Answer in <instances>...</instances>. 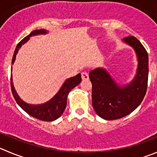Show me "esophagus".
<instances>
[{"instance_id": "34e87169", "label": "esophagus", "mask_w": 157, "mask_h": 157, "mask_svg": "<svg viewBox=\"0 0 157 157\" xmlns=\"http://www.w3.org/2000/svg\"><path fill=\"white\" fill-rule=\"evenodd\" d=\"M82 78L83 80H88L89 79V75L87 72H82Z\"/></svg>"}]
</instances>
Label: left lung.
Listing matches in <instances>:
<instances>
[{
	"label": "left lung",
	"instance_id": "left-lung-1",
	"mask_svg": "<svg viewBox=\"0 0 157 157\" xmlns=\"http://www.w3.org/2000/svg\"><path fill=\"white\" fill-rule=\"evenodd\" d=\"M122 41L131 46L136 55V74L129 84H118L103 68L89 72L92 85V106L98 116L105 120L120 119L133 112L143 101L147 89L149 74L148 54L134 36Z\"/></svg>",
	"mask_w": 157,
	"mask_h": 157
}]
</instances>
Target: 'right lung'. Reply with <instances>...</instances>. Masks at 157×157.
I'll use <instances>...</instances> for the list:
<instances>
[{
    "instance_id": "1",
    "label": "right lung",
    "mask_w": 157,
    "mask_h": 157,
    "mask_svg": "<svg viewBox=\"0 0 157 157\" xmlns=\"http://www.w3.org/2000/svg\"><path fill=\"white\" fill-rule=\"evenodd\" d=\"M48 31L44 29L35 30L32 32L30 33V35L25 37L23 40L20 41L17 44L14 51V55L12 59V65L14 63L16 59V55L18 52L19 49L21 48L23 44L28 42L30 39V37L35 36L38 35H46ZM12 68V67H11ZM12 71V69H11ZM82 81L81 74H78L77 75L68 78L65 81V82L62 84V87L59 90V92L55 94L49 101L44 102L42 104H38V105H33V104H28L25 102V101L21 99L17 95L15 89H14V83L12 81V75H10V87L11 91L14 95V99L16 100L17 103L21 106V108L26 112L30 116H33L35 119H40L42 121H54L60 117L63 114L67 105V97L68 93L72 89H74L75 86L79 84Z\"/></svg>"
}]
</instances>
